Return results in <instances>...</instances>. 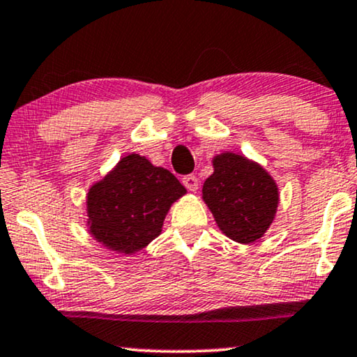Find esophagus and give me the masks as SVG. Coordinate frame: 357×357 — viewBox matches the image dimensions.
<instances>
[{"label":"esophagus","instance_id":"34e87169","mask_svg":"<svg viewBox=\"0 0 357 357\" xmlns=\"http://www.w3.org/2000/svg\"><path fill=\"white\" fill-rule=\"evenodd\" d=\"M182 183L190 190V192H197L198 190V178L192 174L185 175V177L182 178Z\"/></svg>","mask_w":357,"mask_h":357}]
</instances>
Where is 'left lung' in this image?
I'll list each match as a JSON object with an SVG mask.
<instances>
[{"label": "left lung", "mask_w": 357, "mask_h": 357, "mask_svg": "<svg viewBox=\"0 0 357 357\" xmlns=\"http://www.w3.org/2000/svg\"><path fill=\"white\" fill-rule=\"evenodd\" d=\"M214 172L204 180L203 199L218 227L238 243L263 237L275 219L278 185L260 164L241 154L214 155Z\"/></svg>", "instance_id": "8db88e82"}]
</instances>
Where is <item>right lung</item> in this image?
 I'll return each instance as SVG.
<instances>
[{"instance_id": "right-lung-1", "label": "right lung", "mask_w": 357, "mask_h": 357, "mask_svg": "<svg viewBox=\"0 0 357 357\" xmlns=\"http://www.w3.org/2000/svg\"><path fill=\"white\" fill-rule=\"evenodd\" d=\"M187 193L167 169L128 154L87 192V226L97 242L133 255L162 231L170 206Z\"/></svg>"}]
</instances>
